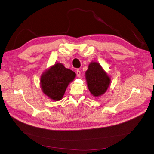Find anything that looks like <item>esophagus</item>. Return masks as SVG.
Listing matches in <instances>:
<instances>
[{
	"instance_id": "obj_1",
	"label": "esophagus",
	"mask_w": 154,
	"mask_h": 154,
	"mask_svg": "<svg viewBox=\"0 0 154 154\" xmlns=\"http://www.w3.org/2000/svg\"><path fill=\"white\" fill-rule=\"evenodd\" d=\"M76 75H77V76H78V78H80V76H81V72H80V70H77V71H76Z\"/></svg>"
}]
</instances>
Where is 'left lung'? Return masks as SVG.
I'll list each match as a JSON object with an SVG mask.
<instances>
[{
  "mask_svg": "<svg viewBox=\"0 0 154 154\" xmlns=\"http://www.w3.org/2000/svg\"><path fill=\"white\" fill-rule=\"evenodd\" d=\"M85 77L88 90L95 97L103 94L109 87L110 78L98 63L88 65Z\"/></svg>",
  "mask_w": 154,
  "mask_h": 154,
  "instance_id": "obj_1",
  "label": "left lung"
}]
</instances>
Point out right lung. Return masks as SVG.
<instances>
[{
	"instance_id": "1",
	"label": "right lung",
	"mask_w": 154,
	"mask_h": 154,
	"mask_svg": "<svg viewBox=\"0 0 154 154\" xmlns=\"http://www.w3.org/2000/svg\"><path fill=\"white\" fill-rule=\"evenodd\" d=\"M75 77V72L62 63H57L41 76L42 89L51 100L59 101L63 97L69 83Z\"/></svg>"
}]
</instances>
